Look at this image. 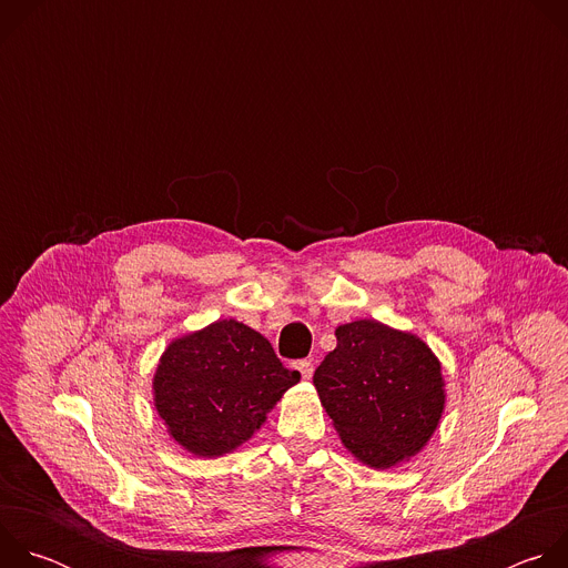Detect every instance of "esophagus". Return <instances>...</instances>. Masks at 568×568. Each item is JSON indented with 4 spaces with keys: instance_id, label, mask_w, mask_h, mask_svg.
<instances>
[{
    "instance_id": "34e87169",
    "label": "esophagus",
    "mask_w": 568,
    "mask_h": 568,
    "mask_svg": "<svg viewBox=\"0 0 568 568\" xmlns=\"http://www.w3.org/2000/svg\"><path fill=\"white\" fill-rule=\"evenodd\" d=\"M294 368L303 375V379H310L312 371H314V364L310 359H298V362H294Z\"/></svg>"
}]
</instances>
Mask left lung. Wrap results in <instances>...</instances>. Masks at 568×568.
<instances>
[{
	"mask_svg": "<svg viewBox=\"0 0 568 568\" xmlns=\"http://www.w3.org/2000/svg\"><path fill=\"white\" fill-rule=\"evenodd\" d=\"M335 335L337 348L312 379L346 449L375 469L416 456L445 409L438 357L420 337L375 318L344 323Z\"/></svg>",
	"mask_w": 568,
	"mask_h": 568,
	"instance_id": "8db88e82",
	"label": "left lung"
}]
</instances>
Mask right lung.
Wrapping results in <instances>:
<instances>
[{
  "instance_id": "right-lung-1",
  "label": "right lung",
  "mask_w": 568,
  "mask_h": 568,
  "mask_svg": "<svg viewBox=\"0 0 568 568\" xmlns=\"http://www.w3.org/2000/svg\"><path fill=\"white\" fill-rule=\"evenodd\" d=\"M298 379L261 333L222 318L169 344L152 379L154 409L178 445L215 458L247 443Z\"/></svg>"
}]
</instances>
